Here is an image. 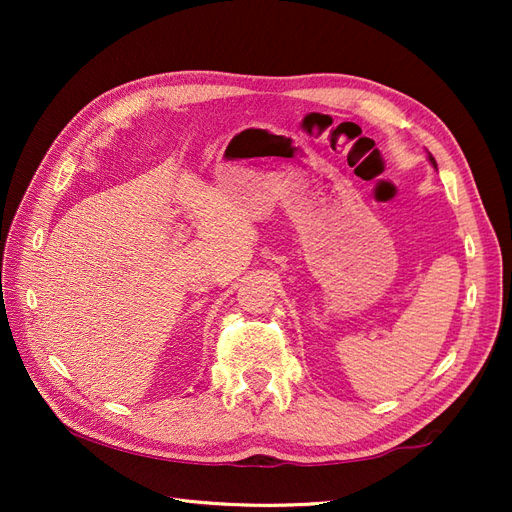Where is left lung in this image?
I'll return each mask as SVG.
<instances>
[{
	"mask_svg": "<svg viewBox=\"0 0 512 512\" xmlns=\"http://www.w3.org/2000/svg\"><path fill=\"white\" fill-rule=\"evenodd\" d=\"M429 160H431V164H433V166H436V160H433V158H431V156H429Z\"/></svg>",
	"mask_w": 512,
	"mask_h": 512,
	"instance_id": "1",
	"label": "left lung"
}]
</instances>
